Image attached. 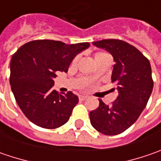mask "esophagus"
Wrapping results in <instances>:
<instances>
[{
  "label": "esophagus",
  "instance_id": "34e87169",
  "mask_svg": "<svg viewBox=\"0 0 161 161\" xmlns=\"http://www.w3.org/2000/svg\"><path fill=\"white\" fill-rule=\"evenodd\" d=\"M79 98H80V100H85V99H87V98H88V96L80 95V96H79Z\"/></svg>",
  "mask_w": 161,
  "mask_h": 161
}]
</instances>
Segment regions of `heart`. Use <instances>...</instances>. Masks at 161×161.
I'll list each match as a JSON object with an SVG mask.
<instances>
[{
  "mask_svg": "<svg viewBox=\"0 0 161 161\" xmlns=\"http://www.w3.org/2000/svg\"><path fill=\"white\" fill-rule=\"evenodd\" d=\"M104 54H107L106 53H103V52H99V53H95V55H94V59H97L98 58L99 56H102ZM76 62V60H74V63Z\"/></svg>",
  "mask_w": 161,
  "mask_h": 161,
  "instance_id": "heart-1",
  "label": "heart"
}]
</instances>
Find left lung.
Wrapping results in <instances>:
<instances>
[{
  "label": "left lung",
  "instance_id": "8db88e82",
  "mask_svg": "<svg viewBox=\"0 0 161 161\" xmlns=\"http://www.w3.org/2000/svg\"><path fill=\"white\" fill-rule=\"evenodd\" d=\"M114 58L112 82L117 85V98L112 106L99 99V106L90 113L91 125L106 135L125 132L138 119L145 108L153 89L149 60L137 48L118 39L92 42Z\"/></svg>",
  "mask_w": 161,
  "mask_h": 161
}]
</instances>
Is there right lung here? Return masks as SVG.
Wrapping results in <instances>:
<instances>
[{
  "instance_id": "add662e5",
  "label": "right lung",
  "mask_w": 161,
  "mask_h": 161,
  "mask_svg": "<svg viewBox=\"0 0 161 161\" xmlns=\"http://www.w3.org/2000/svg\"><path fill=\"white\" fill-rule=\"evenodd\" d=\"M90 43L66 45L61 41L35 40L20 47L10 60L9 84L19 107L37 126L54 129L67 123L79 97L71 91L53 90L56 71H68L74 57Z\"/></svg>"
}]
</instances>
